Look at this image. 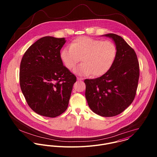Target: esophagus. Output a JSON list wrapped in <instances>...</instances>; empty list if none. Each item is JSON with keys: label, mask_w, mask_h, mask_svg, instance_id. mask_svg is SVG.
<instances>
[{"label": "esophagus", "mask_w": 157, "mask_h": 157, "mask_svg": "<svg viewBox=\"0 0 157 157\" xmlns=\"http://www.w3.org/2000/svg\"><path fill=\"white\" fill-rule=\"evenodd\" d=\"M77 79L78 80H83V78H82V77H77Z\"/></svg>", "instance_id": "esophagus-1"}]
</instances>
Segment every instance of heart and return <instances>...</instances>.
<instances>
[{
  "label": "heart",
  "mask_w": 157,
  "mask_h": 157,
  "mask_svg": "<svg viewBox=\"0 0 157 157\" xmlns=\"http://www.w3.org/2000/svg\"><path fill=\"white\" fill-rule=\"evenodd\" d=\"M117 48L110 40L103 41L86 36L75 39L60 53V59L68 69L72 70L81 60L83 63L74 70L82 75L100 77L109 71L115 60Z\"/></svg>",
  "instance_id": "obj_1"
}]
</instances>
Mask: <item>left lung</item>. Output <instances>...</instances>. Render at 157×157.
<instances>
[{
	"label": "left lung",
	"instance_id": "left-lung-1",
	"mask_svg": "<svg viewBox=\"0 0 157 157\" xmlns=\"http://www.w3.org/2000/svg\"><path fill=\"white\" fill-rule=\"evenodd\" d=\"M112 38L117 54L112 67L102 76L85 79V97L90 109L102 117H113L123 112L134 101L140 75L139 63L133 48L120 36Z\"/></svg>",
	"mask_w": 157,
	"mask_h": 157
}]
</instances>
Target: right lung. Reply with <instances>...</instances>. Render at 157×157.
Masks as SVG:
<instances>
[{"label":"right lung","mask_w":157,"mask_h":157,"mask_svg":"<svg viewBox=\"0 0 157 157\" xmlns=\"http://www.w3.org/2000/svg\"><path fill=\"white\" fill-rule=\"evenodd\" d=\"M65 38L44 37L23 56L20 86L28 106L37 113L56 117L67 109L76 77L63 65L60 49Z\"/></svg>","instance_id":"add662e5"}]
</instances>
